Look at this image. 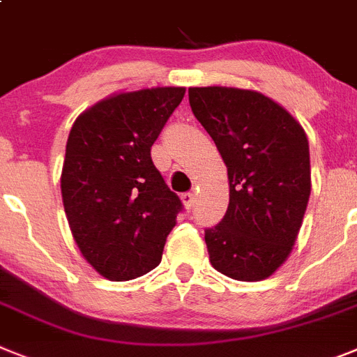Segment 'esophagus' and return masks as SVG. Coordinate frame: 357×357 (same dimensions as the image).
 I'll return each mask as SVG.
<instances>
[{"instance_id":"1","label":"esophagus","mask_w":357,"mask_h":357,"mask_svg":"<svg viewBox=\"0 0 357 357\" xmlns=\"http://www.w3.org/2000/svg\"><path fill=\"white\" fill-rule=\"evenodd\" d=\"M181 199H183V205L187 206V208H192L194 202H196V194H194V192H185L183 196H181Z\"/></svg>"}]
</instances>
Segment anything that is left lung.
I'll list each match as a JSON object with an SVG mask.
<instances>
[{"label":"left lung","instance_id":"left-lung-1","mask_svg":"<svg viewBox=\"0 0 357 357\" xmlns=\"http://www.w3.org/2000/svg\"><path fill=\"white\" fill-rule=\"evenodd\" d=\"M188 101L229 174L227 214L205 230L212 266L238 281L266 280L292 252L307 211V134L261 92L192 86Z\"/></svg>","mask_w":357,"mask_h":357}]
</instances>
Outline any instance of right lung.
Wrapping results in <instances>:
<instances>
[{
  "mask_svg": "<svg viewBox=\"0 0 357 357\" xmlns=\"http://www.w3.org/2000/svg\"><path fill=\"white\" fill-rule=\"evenodd\" d=\"M183 86L119 92L79 114L67 139L61 196L79 252L103 278L128 281L160 265L181 211L151 146Z\"/></svg>",
  "mask_w": 357,
  "mask_h": 357,
  "instance_id": "add662e5",
  "label": "right lung"
}]
</instances>
